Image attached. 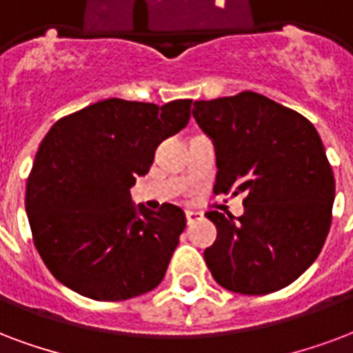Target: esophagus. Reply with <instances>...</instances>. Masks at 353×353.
<instances>
[{"mask_svg": "<svg viewBox=\"0 0 353 353\" xmlns=\"http://www.w3.org/2000/svg\"><path fill=\"white\" fill-rule=\"evenodd\" d=\"M201 217H203V214H201V212L186 210V221H188V223H190V225L195 223V221H199V219H201Z\"/></svg>", "mask_w": 353, "mask_h": 353, "instance_id": "34e87169", "label": "esophagus"}]
</instances>
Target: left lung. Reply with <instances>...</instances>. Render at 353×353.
I'll list each match as a JSON object with an SVG mask.
<instances>
[{
  "label": "left lung",
  "mask_w": 353,
  "mask_h": 353,
  "mask_svg": "<svg viewBox=\"0 0 353 353\" xmlns=\"http://www.w3.org/2000/svg\"><path fill=\"white\" fill-rule=\"evenodd\" d=\"M193 117L216 145L214 193H245L243 216L210 210L212 277L230 292L288 287L316 261L331 227L335 176L311 121L253 91L199 100Z\"/></svg>",
  "instance_id": "1"
}]
</instances>
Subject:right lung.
Returning a JSON list of instances; mask_svg holds the SVG:
<instances>
[{
  "label": "right lung",
  "instance_id": "right-lung-1",
  "mask_svg": "<svg viewBox=\"0 0 353 353\" xmlns=\"http://www.w3.org/2000/svg\"><path fill=\"white\" fill-rule=\"evenodd\" d=\"M192 100L163 105L110 98L50 128L26 184L33 243L55 279L97 301L150 292L163 279L186 216L130 203L156 147L190 121Z\"/></svg>",
  "mask_w": 353,
  "mask_h": 353
}]
</instances>
